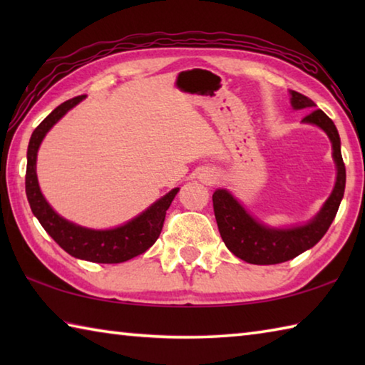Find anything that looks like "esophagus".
<instances>
[{
    "mask_svg": "<svg viewBox=\"0 0 365 365\" xmlns=\"http://www.w3.org/2000/svg\"><path fill=\"white\" fill-rule=\"evenodd\" d=\"M214 178H215L214 175H207V177H206V180H209V182H211V180H214Z\"/></svg>",
    "mask_w": 365,
    "mask_h": 365,
    "instance_id": "34e87169",
    "label": "esophagus"
}]
</instances>
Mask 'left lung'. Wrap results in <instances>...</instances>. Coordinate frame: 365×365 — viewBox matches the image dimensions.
Here are the masks:
<instances>
[{
  "label": "left lung",
  "mask_w": 365,
  "mask_h": 365,
  "mask_svg": "<svg viewBox=\"0 0 365 365\" xmlns=\"http://www.w3.org/2000/svg\"><path fill=\"white\" fill-rule=\"evenodd\" d=\"M292 106L294 109L311 110L302 122L314 123L329 135L333 146V159H335L338 170L336 183L324 207L309 224L294 228H283V230L259 224L227 190H215L212 195V206L220 237L235 256L250 264H280L299 256L301 252L317 245L335 219L344 195L346 169L335 123L324 110L316 109V103L298 91H292Z\"/></svg>",
  "instance_id": "left-lung-1"
}]
</instances>
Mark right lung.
Here are the masks:
<instances>
[{
  "label": "right lung",
  "instance_id": "right-lung-1",
  "mask_svg": "<svg viewBox=\"0 0 365 365\" xmlns=\"http://www.w3.org/2000/svg\"><path fill=\"white\" fill-rule=\"evenodd\" d=\"M85 98L80 95L67 100L53 110L30 137L27 150V172H26V193L30 209L41 227L48 232L54 242L71 256L85 259L98 264H119L125 262L138 255H143L146 250L156 243L160 230H163L165 211H168L172 200H174L178 188L169 191L153 206L146 209L138 217L127 222L125 225L113 228V230H90V228L78 227L72 222H67L53 211L43 197L38 180H36V151H38L41 140L46 132L63 117L67 110L76 106Z\"/></svg>",
  "mask_w": 365,
  "mask_h": 365
}]
</instances>
